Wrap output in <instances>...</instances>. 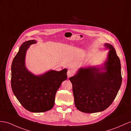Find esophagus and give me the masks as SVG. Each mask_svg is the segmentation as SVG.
<instances>
[{
  "mask_svg": "<svg viewBox=\"0 0 131 131\" xmlns=\"http://www.w3.org/2000/svg\"><path fill=\"white\" fill-rule=\"evenodd\" d=\"M73 74H74V71H73L72 70H71V69L68 70V72H67V75H68V78H70V77L72 76Z\"/></svg>",
  "mask_w": 131,
  "mask_h": 131,
  "instance_id": "obj_1",
  "label": "esophagus"
}]
</instances>
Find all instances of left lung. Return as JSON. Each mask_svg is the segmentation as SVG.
Wrapping results in <instances>:
<instances>
[{
  "instance_id": "left-lung-1",
  "label": "left lung",
  "mask_w": 131,
  "mask_h": 131,
  "mask_svg": "<svg viewBox=\"0 0 131 131\" xmlns=\"http://www.w3.org/2000/svg\"><path fill=\"white\" fill-rule=\"evenodd\" d=\"M110 49L108 59L100 72L95 68L80 69L76 75L69 79L72 85L75 104L79 111L85 113L103 111L111 105L122 83L120 60L113 46Z\"/></svg>"
}]
</instances>
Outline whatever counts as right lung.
<instances>
[{"instance_id": "1", "label": "right lung", "mask_w": 131, "mask_h": 131, "mask_svg": "<svg viewBox=\"0 0 131 131\" xmlns=\"http://www.w3.org/2000/svg\"><path fill=\"white\" fill-rule=\"evenodd\" d=\"M36 42L29 40L20 47L12 65L11 86L16 99L26 110L39 113L52 108L56 93L66 80L68 70H51L41 76H34L28 71L25 66L26 51Z\"/></svg>"}]
</instances>
